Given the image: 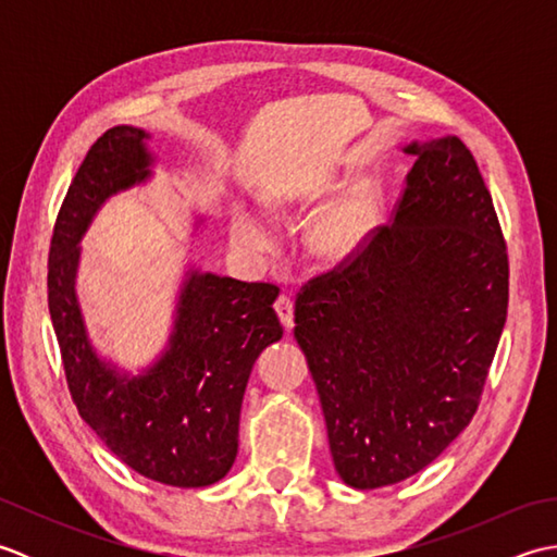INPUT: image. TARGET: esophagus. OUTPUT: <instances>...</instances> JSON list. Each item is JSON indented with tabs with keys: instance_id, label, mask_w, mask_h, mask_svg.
Here are the masks:
<instances>
[{
	"instance_id": "1",
	"label": "esophagus",
	"mask_w": 557,
	"mask_h": 557,
	"mask_svg": "<svg viewBox=\"0 0 557 557\" xmlns=\"http://www.w3.org/2000/svg\"><path fill=\"white\" fill-rule=\"evenodd\" d=\"M275 311L280 315L282 325H285V330H292L294 327V301L287 297V294H280L275 301Z\"/></svg>"
}]
</instances>
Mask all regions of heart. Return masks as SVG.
<instances>
[{
	"label": "heart",
	"mask_w": 557,
	"mask_h": 557,
	"mask_svg": "<svg viewBox=\"0 0 557 557\" xmlns=\"http://www.w3.org/2000/svg\"><path fill=\"white\" fill-rule=\"evenodd\" d=\"M375 222V196L371 188H351V191L330 206L313 222L311 248L323 258L339 260L359 251ZM232 234L239 246L248 251H265L272 244V230L256 212L236 210L232 220Z\"/></svg>",
	"instance_id": "obj_1"
}]
</instances>
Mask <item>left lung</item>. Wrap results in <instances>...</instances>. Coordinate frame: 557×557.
<instances>
[{"mask_svg":"<svg viewBox=\"0 0 557 557\" xmlns=\"http://www.w3.org/2000/svg\"><path fill=\"white\" fill-rule=\"evenodd\" d=\"M395 218L306 282L294 337L351 488L405 481L476 413L507 318V246L457 136L413 140Z\"/></svg>","mask_w":557,"mask_h":557,"instance_id":"left-lung-1","label":"left lung"}]
</instances>
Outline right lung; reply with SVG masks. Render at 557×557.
Returning <instances> with one entry per match:
<instances>
[{"label": "right lung", "mask_w": 557, "mask_h": 557, "mask_svg": "<svg viewBox=\"0 0 557 557\" xmlns=\"http://www.w3.org/2000/svg\"><path fill=\"white\" fill-rule=\"evenodd\" d=\"M150 136L114 126L90 146L54 222L47 304L74 405L110 453L164 486L203 488L232 469L244 389L258 354L282 337L280 289L188 270L168 349L128 375L92 349L76 299L81 239L110 196L150 180Z\"/></svg>", "instance_id": "obj_1"}]
</instances>
